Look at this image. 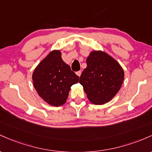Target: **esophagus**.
Instances as JSON below:
<instances>
[{
    "instance_id": "esophagus-1",
    "label": "esophagus",
    "mask_w": 152,
    "mask_h": 152,
    "mask_svg": "<svg viewBox=\"0 0 152 152\" xmlns=\"http://www.w3.org/2000/svg\"><path fill=\"white\" fill-rule=\"evenodd\" d=\"M81 73H82V72H81V71H78V72H77L76 74H77V76L80 77V75H81Z\"/></svg>"
}]
</instances>
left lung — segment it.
I'll list each match as a JSON object with an SVG mask.
<instances>
[{"label": "left lung", "instance_id": "left-lung-1", "mask_svg": "<svg viewBox=\"0 0 152 152\" xmlns=\"http://www.w3.org/2000/svg\"><path fill=\"white\" fill-rule=\"evenodd\" d=\"M86 62L80 83L88 100L95 105L108 103L121 88L124 69L113 57L101 50L92 51Z\"/></svg>", "mask_w": 152, "mask_h": 152}]
</instances>
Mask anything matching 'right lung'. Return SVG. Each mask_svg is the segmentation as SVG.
Returning <instances> with one entry per match:
<instances>
[{
  "label": "right lung",
  "instance_id": "right-lung-1",
  "mask_svg": "<svg viewBox=\"0 0 152 152\" xmlns=\"http://www.w3.org/2000/svg\"><path fill=\"white\" fill-rule=\"evenodd\" d=\"M32 80L39 96L49 105L58 107L67 102L71 86L79 82V77L62 60L61 51L54 49L37 66Z\"/></svg>",
  "mask_w": 152,
  "mask_h": 152
}]
</instances>
